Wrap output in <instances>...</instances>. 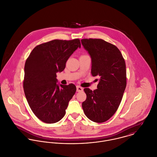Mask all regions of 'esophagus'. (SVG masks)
I'll use <instances>...</instances> for the list:
<instances>
[{"mask_svg": "<svg viewBox=\"0 0 157 157\" xmlns=\"http://www.w3.org/2000/svg\"><path fill=\"white\" fill-rule=\"evenodd\" d=\"M83 88H82L79 86H77V92H82V91H83Z\"/></svg>", "mask_w": 157, "mask_h": 157, "instance_id": "obj_1", "label": "esophagus"}]
</instances>
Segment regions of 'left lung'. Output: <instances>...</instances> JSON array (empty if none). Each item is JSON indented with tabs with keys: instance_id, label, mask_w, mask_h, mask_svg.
<instances>
[{
	"instance_id": "obj_1",
	"label": "left lung",
	"mask_w": 157,
	"mask_h": 157,
	"mask_svg": "<svg viewBox=\"0 0 157 157\" xmlns=\"http://www.w3.org/2000/svg\"><path fill=\"white\" fill-rule=\"evenodd\" d=\"M81 42L91 58L92 75L100 77L97 90L84 89L86 99L82 108L89 119L104 122L116 113L122 99L127 85L125 60L116 46L103 40Z\"/></svg>"
}]
</instances>
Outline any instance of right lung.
<instances>
[{
	"mask_svg": "<svg viewBox=\"0 0 157 157\" xmlns=\"http://www.w3.org/2000/svg\"><path fill=\"white\" fill-rule=\"evenodd\" d=\"M81 48L79 39L54 40L36 46L24 67L23 88L28 104L41 121L53 124L65 115L76 86L57 84L56 72H62L70 56Z\"/></svg>",
	"mask_w": 157,
	"mask_h": 157,
	"instance_id": "obj_1",
	"label": "right lung"
}]
</instances>
